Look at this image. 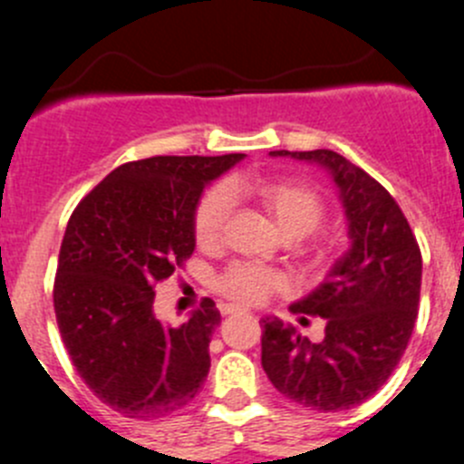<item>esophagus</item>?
I'll use <instances>...</instances> for the list:
<instances>
[{"label":"esophagus","instance_id":"34e87169","mask_svg":"<svg viewBox=\"0 0 464 464\" xmlns=\"http://www.w3.org/2000/svg\"><path fill=\"white\" fill-rule=\"evenodd\" d=\"M219 310H222V314H237V313H242V308H237V305H228V304L219 305Z\"/></svg>","mask_w":464,"mask_h":464}]
</instances>
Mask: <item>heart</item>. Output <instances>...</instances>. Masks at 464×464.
<instances>
[{
	"label": "heart",
	"instance_id": "heart-1",
	"mask_svg": "<svg viewBox=\"0 0 464 464\" xmlns=\"http://www.w3.org/2000/svg\"><path fill=\"white\" fill-rule=\"evenodd\" d=\"M236 197H254L272 218L283 237H304L322 222L324 201L317 190L290 179L233 181L204 192L195 213V237L201 246H215L224 237ZM281 276L258 265L237 263L218 278V287L240 304H260L281 287Z\"/></svg>",
	"mask_w": 464,
	"mask_h": 464
}]
</instances>
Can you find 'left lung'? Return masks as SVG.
Here are the masks:
<instances>
[{
  "label": "left lung",
  "instance_id": "8db88e82",
  "mask_svg": "<svg viewBox=\"0 0 464 464\" xmlns=\"http://www.w3.org/2000/svg\"><path fill=\"white\" fill-rule=\"evenodd\" d=\"M269 156L317 165L331 177L352 245L310 295L290 305L326 319L324 340L310 342L290 324L265 317L263 370L299 406L349 411L376 394L406 352L420 305V246L392 195L344 156L331 150Z\"/></svg>",
  "mask_w": 464,
  "mask_h": 464
}]
</instances>
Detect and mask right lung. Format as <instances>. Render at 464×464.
Wrapping results in <instances>:
<instances>
[{
    "instance_id": "1",
    "label": "right lung",
    "mask_w": 464,
    "mask_h": 464,
    "mask_svg": "<svg viewBox=\"0 0 464 464\" xmlns=\"http://www.w3.org/2000/svg\"><path fill=\"white\" fill-rule=\"evenodd\" d=\"M245 159L154 156L112 169L67 222L53 310L81 379L111 406L156 420L188 406L210 370L222 322L204 299L181 326L156 317V283L195 251V213L206 186Z\"/></svg>"
}]
</instances>
